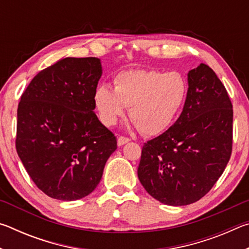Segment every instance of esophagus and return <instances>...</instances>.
<instances>
[{
  "mask_svg": "<svg viewBox=\"0 0 249 249\" xmlns=\"http://www.w3.org/2000/svg\"><path fill=\"white\" fill-rule=\"evenodd\" d=\"M130 140L128 137H124V136H120L119 138H117V145H119L120 147L123 146L125 144H127V142H129Z\"/></svg>",
  "mask_w": 249,
  "mask_h": 249,
  "instance_id": "esophagus-1",
  "label": "esophagus"
}]
</instances>
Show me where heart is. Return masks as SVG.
I'll return each mask as SVG.
<instances>
[{"label":"heart","mask_w":249,"mask_h":249,"mask_svg":"<svg viewBox=\"0 0 249 249\" xmlns=\"http://www.w3.org/2000/svg\"><path fill=\"white\" fill-rule=\"evenodd\" d=\"M188 94V82L180 72L130 69L114 78V89L102 84L94 93L100 119L114 125L125 107L135 127L148 136L161 134L174 123Z\"/></svg>","instance_id":"heart-1"}]
</instances>
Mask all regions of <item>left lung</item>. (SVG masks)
<instances>
[{
    "instance_id": "1",
    "label": "left lung",
    "mask_w": 249,
    "mask_h": 249,
    "mask_svg": "<svg viewBox=\"0 0 249 249\" xmlns=\"http://www.w3.org/2000/svg\"><path fill=\"white\" fill-rule=\"evenodd\" d=\"M188 94L179 119L142 146L137 175L163 204L199 201L222 176L233 144V105L209 66L188 73Z\"/></svg>"
}]
</instances>
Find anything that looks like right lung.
<instances>
[{
	"label": "right lung",
	"instance_id": "right-lung-1",
	"mask_svg": "<svg viewBox=\"0 0 249 249\" xmlns=\"http://www.w3.org/2000/svg\"><path fill=\"white\" fill-rule=\"evenodd\" d=\"M101 75L99 58H64L36 74L20 98L16 150L34 183L53 199L89 196L117 148L94 113Z\"/></svg>",
	"mask_w": 249,
	"mask_h": 249
}]
</instances>
